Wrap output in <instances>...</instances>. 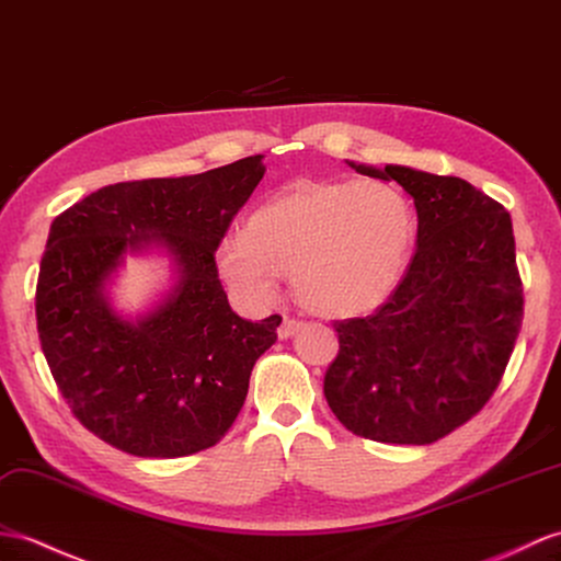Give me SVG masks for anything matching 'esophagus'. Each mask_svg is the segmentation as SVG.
I'll use <instances>...</instances> for the list:
<instances>
[{
    "label": "esophagus",
    "mask_w": 561,
    "mask_h": 561,
    "mask_svg": "<svg viewBox=\"0 0 561 561\" xmlns=\"http://www.w3.org/2000/svg\"><path fill=\"white\" fill-rule=\"evenodd\" d=\"M304 328V322L301 320H294V318H284V322L279 324V330H277V334H279V340H289V336H294L298 330Z\"/></svg>",
    "instance_id": "34e87169"
}]
</instances>
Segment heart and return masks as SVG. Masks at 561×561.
Wrapping results in <instances>:
<instances>
[{
  "label": "heart",
  "instance_id": "heart-1",
  "mask_svg": "<svg viewBox=\"0 0 561 561\" xmlns=\"http://www.w3.org/2000/svg\"><path fill=\"white\" fill-rule=\"evenodd\" d=\"M413 241L403 195L382 181H296L251 225L221 233L215 260L233 289L265 304L284 275L310 312L351 318L380 306L397 286Z\"/></svg>",
  "mask_w": 561,
  "mask_h": 561
}]
</instances>
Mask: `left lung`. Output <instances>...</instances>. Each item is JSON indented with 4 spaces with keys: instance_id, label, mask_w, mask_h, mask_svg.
Returning a JSON list of instances; mask_svg holds the SVG:
<instances>
[{
    "instance_id": "left-lung-1",
    "label": "left lung",
    "mask_w": 561,
    "mask_h": 561,
    "mask_svg": "<svg viewBox=\"0 0 561 561\" xmlns=\"http://www.w3.org/2000/svg\"><path fill=\"white\" fill-rule=\"evenodd\" d=\"M351 167L411 195L419 249L380 308L334 322L324 399L358 437L430 445L485 407L512 358L524 320L512 217L459 176Z\"/></svg>"
}]
</instances>
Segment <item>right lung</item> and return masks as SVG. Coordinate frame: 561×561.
<instances>
[{
	"instance_id": "right-lung-1",
	"label": "right lung",
	"mask_w": 561,
	"mask_h": 561,
	"mask_svg": "<svg viewBox=\"0 0 561 561\" xmlns=\"http://www.w3.org/2000/svg\"><path fill=\"white\" fill-rule=\"evenodd\" d=\"M263 174V154H253L193 176L122 181L51 221L35 289L37 334L71 413L107 445L134 457H188L215 447L237 421L282 318H239L215 251ZM148 244L175 257L180 279L131 323L103 286L126 250Z\"/></svg>"
}]
</instances>
